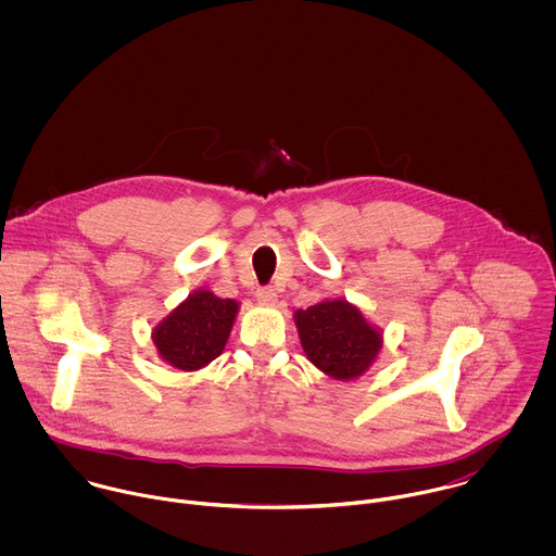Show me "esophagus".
<instances>
[{"mask_svg": "<svg viewBox=\"0 0 556 556\" xmlns=\"http://www.w3.org/2000/svg\"><path fill=\"white\" fill-rule=\"evenodd\" d=\"M256 300H258V304H263V306H274V304L278 302V295H276V291H274L271 287H265V289H258V291H256Z\"/></svg>", "mask_w": 556, "mask_h": 556, "instance_id": "esophagus-1", "label": "esophagus"}]
</instances>
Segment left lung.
<instances>
[{
    "instance_id": "left-lung-1",
    "label": "left lung",
    "mask_w": 556,
    "mask_h": 556,
    "mask_svg": "<svg viewBox=\"0 0 556 556\" xmlns=\"http://www.w3.org/2000/svg\"><path fill=\"white\" fill-rule=\"evenodd\" d=\"M293 320L308 362L336 381H353L368 372L383 349V329L344 298L295 311Z\"/></svg>"
}]
</instances>
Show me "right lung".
I'll list each match as a JSON object with an SVG mask.
<instances>
[{
    "instance_id": "obj_1",
    "label": "right lung",
    "mask_w": 556,
    "mask_h": 556,
    "mask_svg": "<svg viewBox=\"0 0 556 556\" xmlns=\"http://www.w3.org/2000/svg\"><path fill=\"white\" fill-rule=\"evenodd\" d=\"M239 302L220 300L210 289L192 291L152 329L160 359L177 370L197 372L227 346Z\"/></svg>"
}]
</instances>
